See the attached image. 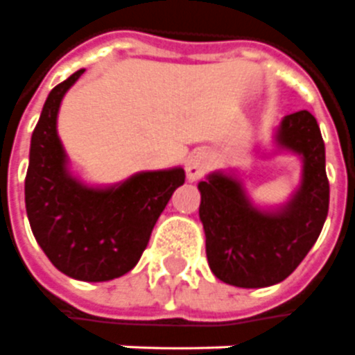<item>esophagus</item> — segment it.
Wrapping results in <instances>:
<instances>
[{
  "instance_id": "34e87169",
  "label": "esophagus",
  "mask_w": 355,
  "mask_h": 355,
  "mask_svg": "<svg viewBox=\"0 0 355 355\" xmlns=\"http://www.w3.org/2000/svg\"><path fill=\"white\" fill-rule=\"evenodd\" d=\"M212 164V157H210V153H206V150H197V153H193L189 158H187V162H185V173H187V180L189 182H197L200 180L205 172L210 168Z\"/></svg>"
}]
</instances>
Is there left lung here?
Listing matches in <instances>:
<instances>
[{
    "label": "left lung",
    "instance_id": "obj_1",
    "mask_svg": "<svg viewBox=\"0 0 355 355\" xmlns=\"http://www.w3.org/2000/svg\"><path fill=\"white\" fill-rule=\"evenodd\" d=\"M279 153L302 162L300 183L283 205H254L235 170H216L198 183L208 266L227 285H277L298 268L323 230L329 212L325 143L308 110L279 122L271 155Z\"/></svg>",
    "mask_w": 355,
    "mask_h": 355
}]
</instances>
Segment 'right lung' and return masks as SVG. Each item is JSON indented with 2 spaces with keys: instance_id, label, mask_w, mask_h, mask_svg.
I'll list each match as a JSON object with an SVG mask.
<instances>
[{
  "instance_id": "obj_1",
  "label": "right lung",
  "mask_w": 355,
  "mask_h": 355,
  "mask_svg": "<svg viewBox=\"0 0 355 355\" xmlns=\"http://www.w3.org/2000/svg\"><path fill=\"white\" fill-rule=\"evenodd\" d=\"M82 74L55 85L45 99L30 141L24 202L32 233L53 266L78 281L101 283L135 268L185 172L182 166L137 172L114 185H89L72 173L57 118Z\"/></svg>"
}]
</instances>
